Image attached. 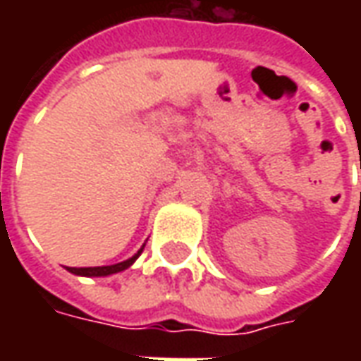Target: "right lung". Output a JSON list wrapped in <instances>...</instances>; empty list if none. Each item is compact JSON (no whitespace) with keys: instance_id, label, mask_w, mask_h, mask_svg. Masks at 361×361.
I'll return each instance as SVG.
<instances>
[{"instance_id":"add662e5","label":"right lung","mask_w":361,"mask_h":361,"mask_svg":"<svg viewBox=\"0 0 361 361\" xmlns=\"http://www.w3.org/2000/svg\"><path fill=\"white\" fill-rule=\"evenodd\" d=\"M145 247V245H142ZM142 247L137 253H135L133 257L127 259V261H121L118 265H110V267H81V269H77V267H67V271L73 272V274H79V276H108V274H114V272H121L126 271L127 267H131L135 263V259L141 255Z\"/></svg>"}]
</instances>
